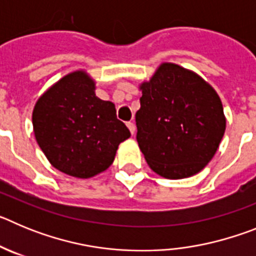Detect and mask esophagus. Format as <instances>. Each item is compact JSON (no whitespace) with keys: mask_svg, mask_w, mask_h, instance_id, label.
Wrapping results in <instances>:
<instances>
[{"mask_svg":"<svg viewBox=\"0 0 256 256\" xmlns=\"http://www.w3.org/2000/svg\"><path fill=\"white\" fill-rule=\"evenodd\" d=\"M126 126H128V130H130V132L132 133V134H134V132H136L134 124H133L132 122H128V123H126Z\"/></svg>","mask_w":256,"mask_h":256,"instance_id":"obj_1","label":"esophagus"}]
</instances>
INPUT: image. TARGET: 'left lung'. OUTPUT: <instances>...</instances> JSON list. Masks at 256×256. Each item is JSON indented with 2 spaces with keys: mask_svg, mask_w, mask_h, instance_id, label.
<instances>
[{
  "mask_svg": "<svg viewBox=\"0 0 256 256\" xmlns=\"http://www.w3.org/2000/svg\"><path fill=\"white\" fill-rule=\"evenodd\" d=\"M140 90L137 142L148 166L169 180L202 170L226 130L223 105L216 90L173 62H162Z\"/></svg>",
  "mask_w": 256,
  "mask_h": 256,
  "instance_id": "8db88e82",
  "label": "left lung"
}]
</instances>
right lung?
Segmentation results:
<instances>
[{"label": "right lung", "instance_id": "add662e5", "mask_svg": "<svg viewBox=\"0 0 256 256\" xmlns=\"http://www.w3.org/2000/svg\"><path fill=\"white\" fill-rule=\"evenodd\" d=\"M84 70L66 74L38 98L32 122L36 140L54 168L91 178L112 164L118 146L130 137L115 105L94 94Z\"/></svg>", "mask_w": 256, "mask_h": 256}]
</instances>
